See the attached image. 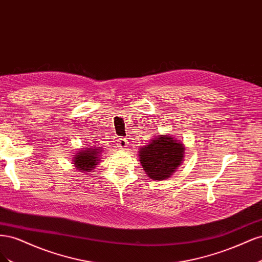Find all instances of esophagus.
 <instances>
[{
    "instance_id": "obj_1",
    "label": "esophagus",
    "mask_w": 262,
    "mask_h": 262,
    "mask_svg": "<svg viewBox=\"0 0 262 262\" xmlns=\"http://www.w3.org/2000/svg\"><path fill=\"white\" fill-rule=\"evenodd\" d=\"M117 145L119 148H125L126 145H128V140L126 139H123V138H119L117 140Z\"/></svg>"
}]
</instances>
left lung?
Instances as JSON below:
<instances>
[{
  "instance_id": "1",
  "label": "left lung",
  "mask_w": 262,
  "mask_h": 262,
  "mask_svg": "<svg viewBox=\"0 0 262 262\" xmlns=\"http://www.w3.org/2000/svg\"><path fill=\"white\" fill-rule=\"evenodd\" d=\"M185 145L168 134H157L139 150L140 162L146 175L154 180L169 178L184 161Z\"/></svg>"
}]
</instances>
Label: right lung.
I'll return each instance as SVG.
<instances>
[{
    "instance_id": "add662e5",
    "label": "right lung",
    "mask_w": 262,
    "mask_h": 262,
    "mask_svg": "<svg viewBox=\"0 0 262 262\" xmlns=\"http://www.w3.org/2000/svg\"><path fill=\"white\" fill-rule=\"evenodd\" d=\"M100 150L101 148L99 147L83 148L78 150L73 160L76 169L81 171H93L99 162Z\"/></svg>"
}]
</instances>
